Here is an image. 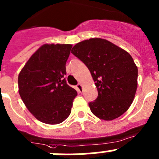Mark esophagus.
<instances>
[{"mask_svg":"<svg viewBox=\"0 0 159 159\" xmlns=\"http://www.w3.org/2000/svg\"><path fill=\"white\" fill-rule=\"evenodd\" d=\"M76 87H77L78 90H79L80 93H81L82 91H83V86H82V84H80V83H79V84L77 85V86H76Z\"/></svg>","mask_w":159,"mask_h":159,"instance_id":"1","label":"esophagus"}]
</instances>
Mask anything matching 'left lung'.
Returning <instances> with one entry per match:
<instances>
[{
  "mask_svg": "<svg viewBox=\"0 0 159 159\" xmlns=\"http://www.w3.org/2000/svg\"><path fill=\"white\" fill-rule=\"evenodd\" d=\"M71 52L87 66L98 97L89 103L96 117L112 120L126 112L138 87V67L131 55L103 39L93 38L75 45Z\"/></svg>",
  "mask_w": 159,
  "mask_h": 159,
  "instance_id": "1",
  "label": "left lung"
}]
</instances>
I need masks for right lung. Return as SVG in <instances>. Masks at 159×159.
Listing matches in <instances>:
<instances>
[{"label": "right lung", "instance_id": "add662e5", "mask_svg": "<svg viewBox=\"0 0 159 159\" xmlns=\"http://www.w3.org/2000/svg\"><path fill=\"white\" fill-rule=\"evenodd\" d=\"M72 46L44 44L18 75L20 97L30 113L42 123L58 125L71 113L77 92L67 84L64 76Z\"/></svg>", "mask_w": 159, "mask_h": 159}]
</instances>
